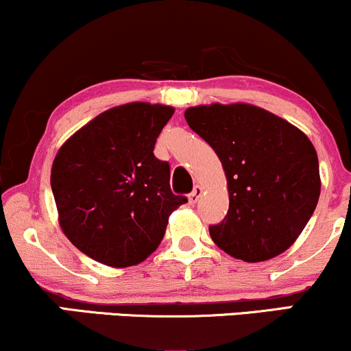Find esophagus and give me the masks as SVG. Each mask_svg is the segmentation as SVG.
<instances>
[{
	"instance_id": "34e87169",
	"label": "esophagus",
	"mask_w": 351,
	"mask_h": 351,
	"mask_svg": "<svg viewBox=\"0 0 351 351\" xmlns=\"http://www.w3.org/2000/svg\"><path fill=\"white\" fill-rule=\"evenodd\" d=\"M201 195H203V188H201L199 184H196L195 189H193V191L189 193V196H188L189 204H196V203H198V199L201 198Z\"/></svg>"
}]
</instances>
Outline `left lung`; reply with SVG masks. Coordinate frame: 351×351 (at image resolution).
Masks as SVG:
<instances>
[{"instance_id": "left-lung-1", "label": "left lung", "mask_w": 351, "mask_h": 351, "mask_svg": "<svg viewBox=\"0 0 351 351\" xmlns=\"http://www.w3.org/2000/svg\"><path fill=\"white\" fill-rule=\"evenodd\" d=\"M211 145L228 181L229 209L209 226L215 244L244 263L287 251L307 226L320 196L318 156L308 136L252 104H209L184 110Z\"/></svg>"}]
</instances>
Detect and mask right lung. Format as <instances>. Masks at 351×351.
<instances>
[{
    "label": "right lung",
    "instance_id": "right-lung-1",
    "mask_svg": "<svg viewBox=\"0 0 351 351\" xmlns=\"http://www.w3.org/2000/svg\"><path fill=\"white\" fill-rule=\"evenodd\" d=\"M175 114L163 104L128 102L71 135L51 168L62 232L108 267L143 263L162 243L171 213L186 203L170 189V165L153 155Z\"/></svg>",
    "mask_w": 351,
    "mask_h": 351
}]
</instances>
